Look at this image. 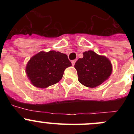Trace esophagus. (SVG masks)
<instances>
[{
  "label": "esophagus",
  "mask_w": 134,
  "mask_h": 134,
  "mask_svg": "<svg viewBox=\"0 0 134 134\" xmlns=\"http://www.w3.org/2000/svg\"><path fill=\"white\" fill-rule=\"evenodd\" d=\"M76 62V59H75V60H72V62H71V63H72V65H74L75 64Z\"/></svg>",
  "instance_id": "1"
}]
</instances>
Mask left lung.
Masks as SVG:
<instances>
[{
    "label": "left lung",
    "mask_w": 134,
    "mask_h": 134,
    "mask_svg": "<svg viewBox=\"0 0 134 134\" xmlns=\"http://www.w3.org/2000/svg\"><path fill=\"white\" fill-rule=\"evenodd\" d=\"M82 58L75 63L78 80L83 86L95 87L103 83L111 74L112 65L105 56H99L92 51L83 53Z\"/></svg>",
    "instance_id": "left-lung-1"
}]
</instances>
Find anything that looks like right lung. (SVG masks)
I'll list each match as a JSON object with an SVG mask.
<instances>
[{"instance_id":"obj_1","label":"right lung","mask_w":134,"mask_h":134,"mask_svg":"<svg viewBox=\"0 0 134 134\" xmlns=\"http://www.w3.org/2000/svg\"><path fill=\"white\" fill-rule=\"evenodd\" d=\"M72 65L66 54L54 51H41L28 62L26 72L33 86L46 88L58 83L65 69Z\"/></svg>"}]
</instances>
